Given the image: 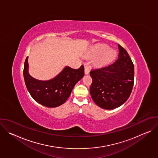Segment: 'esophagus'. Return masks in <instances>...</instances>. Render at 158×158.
Returning a JSON list of instances; mask_svg holds the SVG:
<instances>
[{
	"mask_svg": "<svg viewBox=\"0 0 158 158\" xmlns=\"http://www.w3.org/2000/svg\"><path fill=\"white\" fill-rule=\"evenodd\" d=\"M90 71V69H89V67L87 65H85L84 67V73L85 74H88L89 73Z\"/></svg>",
	"mask_w": 158,
	"mask_h": 158,
	"instance_id": "obj_1",
	"label": "esophagus"
}]
</instances>
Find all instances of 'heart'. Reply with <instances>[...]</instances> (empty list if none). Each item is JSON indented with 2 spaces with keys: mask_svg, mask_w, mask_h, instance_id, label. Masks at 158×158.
<instances>
[{
  "mask_svg": "<svg viewBox=\"0 0 158 158\" xmlns=\"http://www.w3.org/2000/svg\"><path fill=\"white\" fill-rule=\"evenodd\" d=\"M116 56V51L110 49L106 44H98L90 50L88 56L93 58H97L96 64L99 66L108 64L113 60Z\"/></svg>",
  "mask_w": 158,
  "mask_h": 158,
  "instance_id": "b5f03b06",
  "label": "heart"
}]
</instances>
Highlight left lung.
Returning a JSON list of instances; mask_svg holds the SVG:
<instances>
[{
  "mask_svg": "<svg viewBox=\"0 0 158 158\" xmlns=\"http://www.w3.org/2000/svg\"><path fill=\"white\" fill-rule=\"evenodd\" d=\"M118 59L107 66L92 69L90 94L100 107L113 109L129 98L134 85V67L126 50L119 44Z\"/></svg>",
  "mask_w": 158,
  "mask_h": 158,
  "instance_id": "obj_1",
  "label": "left lung"
}]
</instances>
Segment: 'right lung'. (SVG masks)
Listing matches in <instances>:
<instances>
[{
  "instance_id": "1",
  "label": "right lung",
  "mask_w": 158,
  "mask_h": 158,
  "mask_svg": "<svg viewBox=\"0 0 158 158\" xmlns=\"http://www.w3.org/2000/svg\"><path fill=\"white\" fill-rule=\"evenodd\" d=\"M27 58L25 60L23 71L26 87L32 98L46 107H55L64 104L71 95L76 84L84 74L82 65L77 69L67 66L51 80H37L28 73Z\"/></svg>"
}]
</instances>
